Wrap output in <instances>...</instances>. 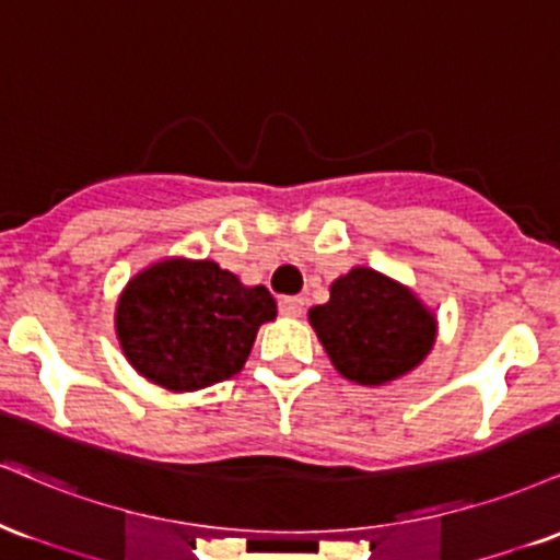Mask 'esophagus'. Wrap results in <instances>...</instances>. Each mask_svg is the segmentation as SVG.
I'll list each match as a JSON object with an SVG mask.
<instances>
[{"label":"esophagus","mask_w":560,"mask_h":560,"mask_svg":"<svg viewBox=\"0 0 560 560\" xmlns=\"http://www.w3.org/2000/svg\"><path fill=\"white\" fill-rule=\"evenodd\" d=\"M280 314L282 317H301L304 314V299L299 295H282L280 299Z\"/></svg>","instance_id":"1"}]
</instances>
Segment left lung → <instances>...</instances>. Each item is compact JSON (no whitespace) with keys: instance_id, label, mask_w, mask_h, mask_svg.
Returning a JSON list of instances; mask_svg holds the SVG:
<instances>
[{"instance_id":"1","label":"left lung","mask_w":560,"mask_h":560,"mask_svg":"<svg viewBox=\"0 0 560 560\" xmlns=\"http://www.w3.org/2000/svg\"><path fill=\"white\" fill-rule=\"evenodd\" d=\"M332 366L357 385L380 387L417 370L438 340V317L404 282L353 267L330 285V301L308 308Z\"/></svg>"}]
</instances>
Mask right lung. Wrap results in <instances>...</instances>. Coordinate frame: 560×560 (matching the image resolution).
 <instances>
[{
  "label": "right lung",
  "instance_id": "right-lung-1",
  "mask_svg": "<svg viewBox=\"0 0 560 560\" xmlns=\"http://www.w3.org/2000/svg\"><path fill=\"white\" fill-rule=\"evenodd\" d=\"M278 317L265 285L212 259L164 256L125 282L115 306L122 357L149 383L194 393L238 374L256 332Z\"/></svg>",
  "mask_w": 560,
  "mask_h": 560
}]
</instances>
